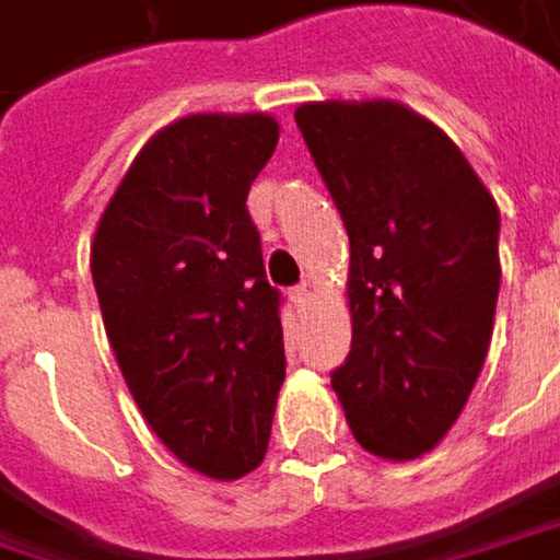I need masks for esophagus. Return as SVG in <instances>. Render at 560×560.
Here are the masks:
<instances>
[{
    "label": "esophagus",
    "mask_w": 560,
    "mask_h": 560,
    "mask_svg": "<svg viewBox=\"0 0 560 560\" xmlns=\"http://www.w3.org/2000/svg\"><path fill=\"white\" fill-rule=\"evenodd\" d=\"M288 298H291V304H294L298 311H307L311 301H314V288H311L307 281H301V284H294V288L288 291Z\"/></svg>",
    "instance_id": "obj_1"
}]
</instances>
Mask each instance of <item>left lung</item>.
Masks as SVG:
<instances>
[{"label":"left lung","mask_w":560,"mask_h":560,"mask_svg":"<svg viewBox=\"0 0 560 560\" xmlns=\"http://www.w3.org/2000/svg\"><path fill=\"white\" fill-rule=\"evenodd\" d=\"M294 121L349 233L352 349L332 390L362 448L410 462L452 430L487 359L497 201L400 102H307Z\"/></svg>","instance_id":"1"}]
</instances>
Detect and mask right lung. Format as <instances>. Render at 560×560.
Masks as SVG:
<instances>
[{
	"instance_id": "right-lung-1",
	"label": "right lung",
	"mask_w": 560,
	"mask_h": 560,
	"mask_svg": "<svg viewBox=\"0 0 560 560\" xmlns=\"http://www.w3.org/2000/svg\"><path fill=\"white\" fill-rule=\"evenodd\" d=\"M276 143L262 112L178 118L133 156L92 240L105 332L143 420L218 481L266 458L284 382L281 294L246 211Z\"/></svg>"
}]
</instances>
